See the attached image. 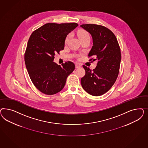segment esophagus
<instances>
[{
	"label": "esophagus",
	"instance_id": "1",
	"mask_svg": "<svg viewBox=\"0 0 148 148\" xmlns=\"http://www.w3.org/2000/svg\"><path fill=\"white\" fill-rule=\"evenodd\" d=\"M81 66L79 63H76V64H75V68H79L81 67Z\"/></svg>",
	"mask_w": 148,
	"mask_h": 148
}]
</instances>
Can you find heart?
Here are the masks:
<instances>
[{"label":"heart","instance_id":"heart-1","mask_svg":"<svg viewBox=\"0 0 148 148\" xmlns=\"http://www.w3.org/2000/svg\"><path fill=\"white\" fill-rule=\"evenodd\" d=\"M77 36L79 37V38L80 39V40L81 39H83V38H90V35H89V34L86 31L84 30H80L79 32H77ZM70 35H68L67 37L66 38V40H65V44H67L69 40V38H70Z\"/></svg>","mask_w":148,"mask_h":148}]
</instances>
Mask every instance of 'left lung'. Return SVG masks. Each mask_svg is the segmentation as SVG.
Listing matches in <instances>:
<instances>
[{
  "mask_svg": "<svg viewBox=\"0 0 148 148\" xmlns=\"http://www.w3.org/2000/svg\"><path fill=\"white\" fill-rule=\"evenodd\" d=\"M81 27L89 32L93 46L88 56H94L97 67L93 71L85 66V75L81 79L84 90L93 96L106 93L116 81L121 61V49L116 37L106 27L96 24H82Z\"/></svg>",
  "mask_w": 148,
  "mask_h": 148,
  "instance_id": "obj_1",
  "label": "left lung"
}]
</instances>
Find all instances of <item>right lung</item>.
Masks as SVG:
<instances>
[{
    "instance_id": "1",
    "label": "right lung",
    "mask_w": 148,
    "mask_h": 148,
    "mask_svg": "<svg viewBox=\"0 0 148 148\" xmlns=\"http://www.w3.org/2000/svg\"><path fill=\"white\" fill-rule=\"evenodd\" d=\"M78 26L75 23H47L32 33L28 40L24 60L32 83L44 94L60 92L68 76L75 69L70 61L62 67L53 62L54 56L64 49L66 37Z\"/></svg>"
}]
</instances>
